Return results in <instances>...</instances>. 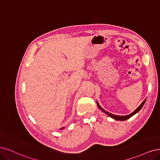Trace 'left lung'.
Instances as JSON below:
<instances>
[{"instance_id":"left-lung-1","label":"left lung","mask_w":160,"mask_h":160,"mask_svg":"<svg viewBox=\"0 0 160 160\" xmlns=\"http://www.w3.org/2000/svg\"><path fill=\"white\" fill-rule=\"evenodd\" d=\"M146 98L143 101V102L132 113H131V114H129V115H113V114H111V113H109V112H108V111H106L105 109H103L101 106L99 105V103L97 102V105H98V108H99V109H101L102 111H103L104 113H105V114H107L108 116H109L110 117H111V118H113V119H115V120H117V121H125V120H127L128 119H129V118H131V117H132L133 115H134L135 114H137L138 112L142 109V108L143 107V105H144V103H145V102H146Z\"/></svg>"}]
</instances>
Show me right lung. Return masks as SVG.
<instances>
[{
  "label": "right lung",
  "instance_id": "obj_1",
  "mask_svg": "<svg viewBox=\"0 0 160 160\" xmlns=\"http://www.w3.org/2000/svg\"><path fill=\"white\" fill-rule=\"evenodd\" d=\"M64 127H62V128H61V130H62V129H64Z\"/></svg>",
  "mask_w": 160,
  "mask_h": 160
}]
</instances>
